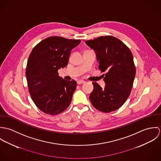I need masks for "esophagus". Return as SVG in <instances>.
Here are the masks:
<instances>
[{
	"instance_id": "obj_1",
	"label": "esophagus",
	"mask_w": 161,
	"mask_h": 161,
	"mask_svg": "<svg viewBox=\"0 0 161 161\" xmlns=\"http://www.w3.org/2000/svg\"><path fill=\"white\" fill-rule=\"evenodd\" d=\"M77 84H82L84 83L85 81L83 80H77Z\"/></svg>"
}]
</instances>
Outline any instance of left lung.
Listing matches in <instances>:
<instances>
[{"mask_svg": "<svg viewBox=\"0 0 161 161\" xmlns=\"http://www.w3.org/2000/svg\"><path fill=\"white\" fill-rule=\"evenodd\" d=\"M86 43L96 53L105 87L92 82L89 98L98 110L109 113L120 108L130 95L136 75L133 56L128 47L112 36H100Z\"/></svg>", "mask_w": 161, "mask_h": 161, "instance_id": "1", "label": "left lung"}]
</instances>
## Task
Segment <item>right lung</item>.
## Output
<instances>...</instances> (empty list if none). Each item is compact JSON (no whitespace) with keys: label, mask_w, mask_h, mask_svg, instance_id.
I'll return each mask as SVG.
<instances>
[{"label":"right lung","mask_w":161,"mask_h":161,"mask_svg":"<svg viewBox=\"0 0 161 161\" xmlns=\"http://www.w3.org/2000/svg\"><path fill=\"white\" fill-rule=\"evenodd\" d=\"M80 43V40L51 36L35 46L29 56L28 91L36 106L46 114L58 115L71 102L77 82L63 79L58 70L68 65L71 50Z\"/></svg>","instance_id":"obj_1"}]
</instances>
